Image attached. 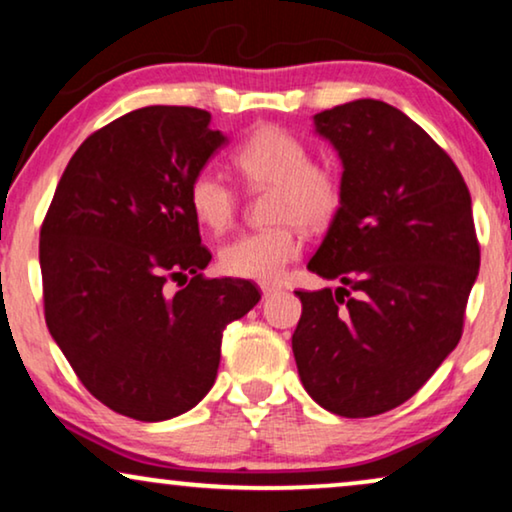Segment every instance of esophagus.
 Masks as SVG:
<instances>
[{"mask_svg":"<svg viewBox=\"0 0 512 512\" xmlns=\"http://www.w3.org/2000/svg\"><path fill=\"white\" fill-rule=\"evenodd\" d=\"M279 291H282V286L270 284V282H263V284H261V293H263V298L275 296V293H279Z\"/></svg>","mask_w":512,"mask_h":512,"instance_id":"1","label":"esophagus"}]
</instances>
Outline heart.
Here are the masks:
<instances>
[{
	"mask_svg": "<svg viewBox=\"0 0 512 512\" xmlns=\"http://www.w3.org/2000/svg\"><path fill=\"white\" fill-rule=\"evenodd\" d=\"M233 165L251 188H270L268 228L235 237L219 251L226 275L242 279H275L300 251L296 223L307 230L324 228L338 214L342 184L331 165L314 163L303 139L277 125L249 132L233 151ZM188 207L198 223L221 233L235 219V188L212 167L188 181Z\"/></svg>",
	"mask_w": 512,
	"mask_h": 512,
	"instance_id": "obj_1",
	"label": "heart"
}]
</instances>
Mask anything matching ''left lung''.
<instances>
[{"label":"left lung","instance_id":"8db88e82","mask_svg":"<svg viewBox=\"0 0 512 512\" xmlns=\"http://www.w3.org/2000/svg\"><path fill=\"white\" fill-rule=\"evenodd\" d=\"M342 160V202L307 263L335 291H296L300 382L340 417L415 396L457 347L480 268L471 193L452 158L380 100L314 116Z\"/></svg>","mask_w":512,"mask_h":512}]
</instances>
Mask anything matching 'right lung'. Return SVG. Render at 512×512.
<instances>
[{
  "instance_id": "obj_1",
  "label": "right lung",
  "mask_w": 512,
  "mask_h": 512,
  "mask_svg": "<svg viewBox=\"0 0 512 512\" xmlns=\"http://www.w3.org/2000/svg\"><path fill=\"white\" fill-rule=\"evenodd\" d=\"M209 121L158 104L104 125L69 160L41 226L48 331L83 387L139 422L198 405L223 328L261 300L247 279L202 277L212 254L186 191L228 142Z\"/></svg>"
}]
</instances>
